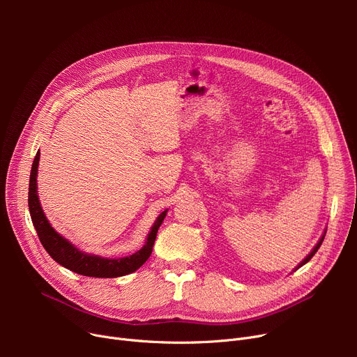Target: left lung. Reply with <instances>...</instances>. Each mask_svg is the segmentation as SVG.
Returning a JSON list of instances; mask_svg holds the SVG:
<instances>
[{
	"instance_id": "1",
	"label": "left lung",
	"mask_w": 357,
	"mask_h": 357,
	"mask_svg": "<svg viewBox=\"0 0 357 357\" xmlns=\"http://www.w3.org/2000/svg\"><path fill=\"white\" fill-rule=\"evenodd\" d=\"M323 240H324V236H323V237L320 238V241H318V243H317V246H315V248L312 249V252H311V253H310V255H308V256H307V257H305V259H304V260L301 261V264H299V266H298V268H301L303 265H305V264H307V261H310V260H311V257H312V256H314V255L317 253V250H318V249H320V246H321V243H323Z\"/></svg>"
}]
</instances>
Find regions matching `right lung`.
<instances>
[{
	"label": "right lung",
	"mask_w": 357,
	"mask_h": 357,
	"mask_svg": "<svg viewBox=\"0 0 357 357\" xmlns=\"http://www.w3.org/2000/svg\"><path fill=\"white\" fill-rule=\"evenodd\" d=\"M39 159H40V153L37 152L33 160L31 174H30L29 210H30L31 221L37 231V236H39L40 243L46 249V252L52 256V259L75 273H79L84 276H92V278H119V276H124L137 271L149 259V256L152 255L156 234L166 215V211H163L158 217V220L155 221L152 227V231H150L147 236L146 245L135 255L121 257V259H105L101 256L82 253L77 248H73L66 238H63L52 229L50 222L47 221L40 207L39 197H37V182H36Z\"/></svg>",
	"instance_id": "add662e5"
}]
</instances>
